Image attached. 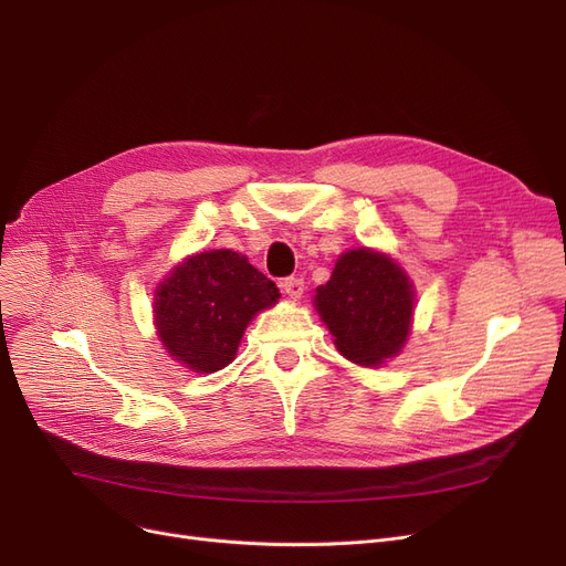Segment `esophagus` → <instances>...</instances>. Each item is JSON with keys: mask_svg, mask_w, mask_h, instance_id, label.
Masks as SVG:
<instances>
[{"mask_svg": "<svg viewBox=\"0 0 566 566\" xmlns=\"http://www.w3.org/2000/svg\"><path fill=\"white\" fill-rule=\"evenodd\" d=\"M282 291L289 295L291 301H298V298H303V293H305V282L298 280V277H289V280L282 282Z\"/></svg>", "mask_w": 566, "mask_h": 566, "instance_id": "34e87169", "label": "esophagus"}]
</instances>
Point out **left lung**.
Instances as JSON below:
<instances>
[{"label": "left lung", "mask_w": 566, "mask_h": 566, "mask_svg": "<svg viewBox=\"0 0 566 566\" xmlns=\"http://www.w3.org/2000/svg\"><path fill=\"white\" fill-rule=\"evenodd\" d=\"M314 307L346 360L380 367L408 342L415 286L390 254L355 248L337 259L331 280L316 289Z\"/></svg>", "instance_id": "8db88e82"}]
</instances>
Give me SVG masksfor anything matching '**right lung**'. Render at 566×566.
Wrapping results in <instances>:
<instances>
[{
  "label": "right lung",
  "mask_w": 566,
  "mask_h": 566,
  "mask_svg": "<svg viewBox=\"0 0 566 566\" xmlns=\"http://www.w3.org/2000/svg\"><path fill=\"white\" fill-rule=\"evenodd\" d=\"M280 289L231 250L176 263L154 291V325L169 358L195 374L233 363L250 321L277 305Z\"/></svg>",
  "instance_id": "add662e5"
}]
</instances>
